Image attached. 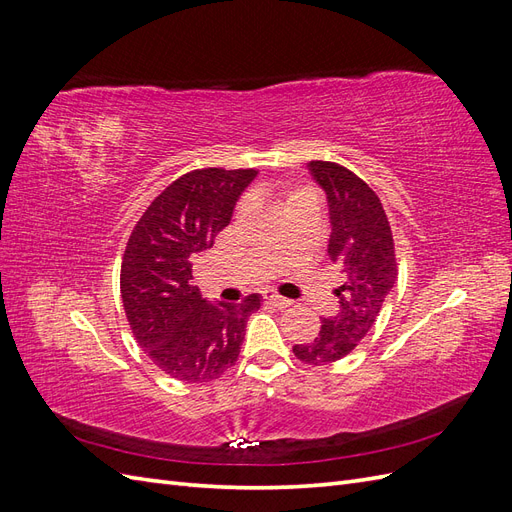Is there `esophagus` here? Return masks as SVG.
Listing matches in <instances>:
<instances>
[{"mask_svg": "<svg viewBox=\"0 0 512 512\" xmlns=\"http://www.w3.org/2000/svg\"><path fill=\"white\" fill-rule=\"evenodd\" d=\"M265 301H267L269 305H275L277 309H286V307L292 305V301L280 297V294H265Z\"/></svg>", "mask_w": 512, "mask_h": 512, "instance_id": "obj_1", "label": "esophagus"}]
</instances>
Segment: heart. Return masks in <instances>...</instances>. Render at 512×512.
<instances>
[{
    "instance_id": "heart-1",
    "label": "heart",
    "mask_w": 512,
    "mask_h": 512,
    "mask_svg": "<svg viewBox=\"0 0 512 512\" xmlns=\"http://www.w3.org/2000/svg\"><path fill=\"white\" fill-rule=\"evenodd\" d=\"M312 190L309 188H303V185H292V188H286V205L288 203H292V200H297V198H301V196H305V194H309Z\"/></svg>"
}]
</instances>
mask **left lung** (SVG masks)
I'll use <instances>...</instances> for the list:
<instances>
[{"mask_svg": "<svg viewBox=\"0 0 512 512\" xmlns=\"http://www.w3.org/2000/svg\"><path fill=\"white\" fill-rule=\"evenodd\" d=\"M312 177L327 192L331 215L329 256L346 282L335 288L339 309L322 318L314 342L292 346L307 365H329L348 356L376 324L397 280L393 230L378 194L342 164L312 160Z\"/></svg>", "mask_w": 512, "mask_h": 512, "instance_id": "8db88e82", "label": "left lung"}]
</instances>
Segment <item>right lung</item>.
Listing matches in <instances>:
<instances>
[{"instance_id": "add662e5", "label": "right lung", "mask_w": 512, "mask_h": 512, "mask_svg": "<svg viewBox=\"0 0 512 512\" xmlns=\"http://www.w3.org/2000/svg\"><path fill=\"white\" fill-rule=\"evenodd\" d=\"M256 168H196L153 198L121 260V301L138 346L164 374L209 382L237 363L260 294L207 303L192 284V260L230 224Z\"/></svg>"}]
</instances>
